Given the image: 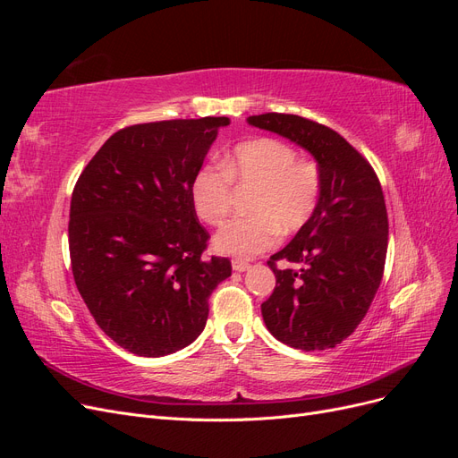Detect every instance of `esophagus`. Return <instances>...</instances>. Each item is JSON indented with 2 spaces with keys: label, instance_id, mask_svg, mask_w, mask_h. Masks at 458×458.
<instances>
[{
  "label": "esophagus",
  "instance_id": "obj_1",
  "mask_svg": "<svg viewBox=\"0 0 458 458\" xmlns=\"http://www.w3.org/2000/svg\"><path fill=\"white\" fill-rule=\"evenodd\" d=\"M250 269V263L246 261H241V259H233V271H239V273H244Z\"/></svg>",
  "mask_w": 458,
  "mask_h": 458
}]
</instances>
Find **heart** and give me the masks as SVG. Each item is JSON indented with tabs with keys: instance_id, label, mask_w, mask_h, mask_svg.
Instances as JSON below:
<instances>
[{
	"instance_id": "obj_1",
	"label": "heart",
	"mask_w": 458,
	"mask_h": 458,
	"mask_svg": "<svg viewBox=\"0 0 458 458\" xmlns=\"http://www.w3.org/2000/svg\"><path fill=\"white\" fill-rule=\"evenodd\" d=\"M229 182L254 185L250 217L231 219L212 241L217 254L250 259L269 250L283 233L301 229L315 214L323 175L311 160H298L284 141L259 137L234 147L219 165H202L192 175L191 202L208 225H219L231 204Z\"/></svg>"
}]
</instances>
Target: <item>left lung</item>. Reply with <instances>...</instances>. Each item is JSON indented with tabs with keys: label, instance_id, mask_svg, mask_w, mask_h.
I'll list each match as a JSON object with an SVG mask.
<instances>
[{
	"label": "left lung",
	"instance_id": "8db88e82",
	"mask_svg": "<svg viewBox=\"0 0 458 458\" xmlns=\"http://www.w3.org/2000/svg\"><path fill=\"white\" fill-rule=\"evenodd\" d=\"M246 122L306 148L323 175L315 214L267 261L276 284L261 303L263 323L290 348H335L363 321L382 281L387 214L380 182L340 133L321 123L279 113ZM279 259L301 269L279 270Z\"/></svg>",
	"mask_w": 458,
	"mask_h": 458
}]
</instances>
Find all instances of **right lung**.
Instances as JSON below:
<instances>
[{
	"label": "right lung",
	"instance_id": "1",
	"mask_svg": "<svg viewBox=\"0 0 458 458\" xmlns=\"http://www.w3.org/2000/svg\"><path fill=\"white\" fill-rule=\"evenodd\" d=\"M225 116L137 123L110 135L72 192L68 246L78 293L120 348L162 357L206 327L208 298L231 276L204 259L208 233L191 182Z\"/></svg>",
	"mask_w": 458,
	"mask_h": 458
}]
</instances>
